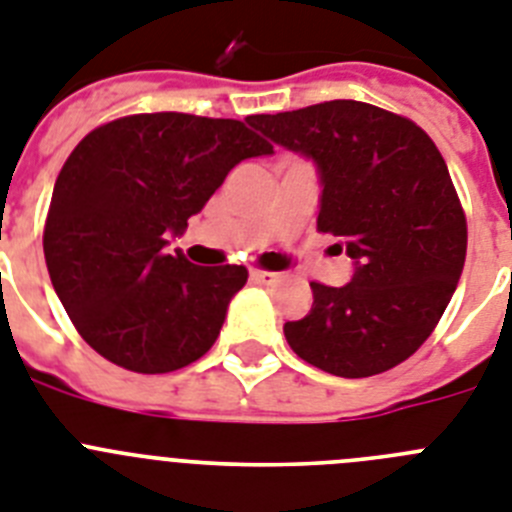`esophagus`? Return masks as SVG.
<instances>
[{
    "label": "esophagus",
    "instance_id": "1",
    "mask_svg": "<svg viewBox=\"0 0 512 512\" xmlns=\"http://www.w3.org/2000/svg\"><path fill=\"white\" fill-rule=\"evenodd\" d=\"M251 279L253 282H259V285H277L282 274L277 272H264V269H251Z\"/></svg>",
    "mask_w": 512,
    "mask_h": 512
}]
</instances>
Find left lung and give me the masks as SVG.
<instances>
[{
  "label": "left lung",
  "mask_w": 512,
  "mask_h": 512,
  "mask_svg": "<svg viewBox=\"0 0 512 512\" xmlns=\"http://www.w3.org/2000/svg\"><path fill=\"white\" fill-rule=\"evenodd\" d=\"M248 124L313 160L318 230L355 264L342 287L310 282L313 305L287 344L339 378L412 357L451 303L466 261V217L435 142L414 121L360 100H329Z\"/></svg>",
  "instance_id": "left-lung-1"
}]
</instances>
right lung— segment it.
Returning <instances> with one entry per match:
<instances>
[{
  "mask_svg": "<svg viewBox=\"0 0 512 512\" xmlns=\"http://www.w3.org/2000/svg\"><path fill=\"white\" fill-rule=\"evenodd\" d=\"M274 147L243 121L139 113L98 126L56 178L43 253L90 347L134 373L186 368L217 342L246 266L168 253L227 173Z\"/></svg>",
  "mask_w": 512,
  "mask_h": 512,
  "instance_id": "right-lung-1",
  "label": "right lung"
}]
</instances>
